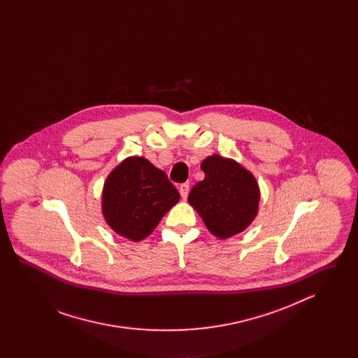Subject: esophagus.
Masks as SVG:
<instances>
[{
    "mask_svg": "<svg viewBox=\"0 0 358 358\" xmlns=\"http://www.w3.org/2000/svg\"><path fill=\"white\" fill-rule=\"evenodd\" d=\"M180 193H181V197H182L184 200H187V194H189V184H182V185L180 187Z\"/></svg>",
    "mask_w": 358,
    "mask_h": 358,
    "instance_id": "obj_1",
    "label": "esophagus"
}]
</instances>
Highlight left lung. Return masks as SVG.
Returning a JSON list of instances; mask_svg holds the SVG:
<instances>
[{"label":"left lung","instance_id":"1","mask_svg":"<svg viewBox=\"0 0 358 358\" xmlns=\"http://www.w3.org/2000/svg\"><path fill=\"white\" fill-rule=\"evenodd\" d=\"M203 181L192 187L187 201L216 238L243 232L257 215L260 189L254 174L235 159L219 154L201 162Z\"/></svg>","mask_w":358,"mask_h":358}]
</instances>
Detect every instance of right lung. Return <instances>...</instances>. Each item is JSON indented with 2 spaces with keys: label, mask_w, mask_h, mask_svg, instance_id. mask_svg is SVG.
<instances>
[{
  "label": "right lung",
  "mask_w": 358,
  "mask_h": 358,
  "mask_svg": "<svg viewBox=\"0 0 358 358\" xmlns=\"http://www.w3.org/2000/svg\"><path fill=\"white\" fill-rule=\"evenodd\" d=\"M178 200L180 193L165 171L143 157H127L104 181L103 217L122 238L141 241Z\"/></svg>",
  "instance_id": "right-lung-1"
}]
</instances>
